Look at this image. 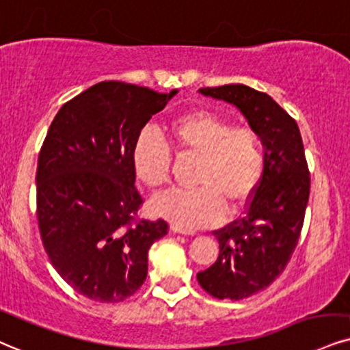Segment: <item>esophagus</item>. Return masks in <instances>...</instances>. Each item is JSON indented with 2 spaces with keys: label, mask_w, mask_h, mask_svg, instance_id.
I'll list each match as a JSON object with an SVG mask.
<instances>
[{
  "label": "esophagus",
  "mask_w": 350,
  "mask_h": 350,
  "mask_svg": "<svg viewBox=\"0 0 350 350\" xmlns=\"http://www.w3.org/2000/svg\"><path fill=\"white\" fill-rule=\"evenodd\" d=\"M172 230L175 232V234H182V235H195V232L193 230H188V228H183L180 226H172Z\"/></svg>",
  "instance_id": "obj_1"
}]
</instances>
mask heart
Returning a JSON list of instances; mask_svg holds the SVG:
<instances>
[{"mask_svg":"<svg viewBox=\"0 0 350 350\" xmlns=\"http://www.w3.org/2000/svg\"><path fill=\"white\" fill-rule=\"evenodd\" d=\"M167 135L178 157L196 159V188L157 196L150 204L155 214L183 228L208 227L222 221L226 208L234 213L252 200L265 172V149L254 129L195 110L175 118ZM131 161L137 180L149 189L170 182V150L154 133L136 137Z\"/></svg>","mask_w":350,"mask_h":350,"instance_id":"heart-1","label":"heart"}]
</instances>
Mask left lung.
<instances>
[{
	"label": "left lung",
	"instance_id": "8db88e82",
	"mask_svg": "<svg viewBox=\"0 0 350 350\" xmlns=\"http://www.w3.org/2000/svg\"><path fill=\"white\" fill-rule=\"evenodd\" d=\"M200 92L235 105L265 148V172L245 215L214 232L217 260L196 275L215 299L241 300L266 288L291 261L304 227L310 172L299 124L267 94L243 84Z\"/></svg>",
	"mask_w": 350,
	"mask_h": 350
}]
</instances>
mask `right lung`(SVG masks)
Segmentation results:
<instances>
[{
	"label": "right lung",
	"mask_w": 350,
	"mask_h": 350,
	"mask_svg": "<svg viewBox=\"0 0 350 350\" xmlns=\"http://www.w3.org/2000/svg\"><path fill=\"white\" fill-rule=\"evenodd\" d=\"M178 90L103 81L59 109L37 165V219L56 273L77 294L116 304L148 278V252L168 224L137 221L133 144Z\"/></svg>",
	"instance_id": "add662e5"
}]
</instances>
